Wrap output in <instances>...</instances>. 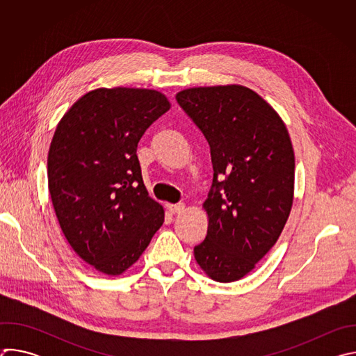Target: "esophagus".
I'll list each match as a JSON object with an SVG mask.
<instances>
[{
    "label": "esophagus",
    "instance_id": "obj_1",
    "mask_svg": "<svg viewBox=\"0 0 356 356\" xmlns=\"http://www.w3.org/2000/svg\"><path fill=\"white\" fill-rule=\"evenodd\" d=\"M184 204L183 202H179V204H166V209L172 213V214H180L184 211Z\"/></svg>",
    "mask_w": 356,
    "mask_h": 356
}]
</instances>
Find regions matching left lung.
<instances>
[{"label": "left lung", "instance_id": "obj_1", "mask_svg": "<svg viewBox=\"0 0 356 356\" xmlns=\"http://www.w3.org/2000/svg\"><path fill=\"white\" fill-rule=\"evenodd\" d=\"M176 99L206 136L214 169L202 204L207 236L194 246V258L210 279L236 282L272 249L290 216V135L273 107L245 86L186 88Z\"/></svg>", "mask_w": 356, "mask_h": 356}]
</instances>
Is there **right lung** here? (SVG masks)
Returning <instances> with one entry per match:
<instances>
[{"instance_id":"obj_1","label":"right lung","mask_w":356,"mask_h":356,"mask_svg":"<svg viewBox=\"0 0 356 356\" xmlns=\"http://www.w3.org/2000/svg\"><path fill=\"white\" fill-rule=\"evenodd\" d=\"M149 88H95L59 121L47 155V184L60 228L95 270L129 269L165 221L150 198L136 156L145 131L169 111Z\"/></svg>"}]
</instances>
